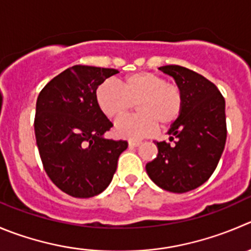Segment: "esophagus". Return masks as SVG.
I'll return each instance as SVG.
<instances>
[{
    "label": "esophagus",
    "mask_w": 251,
    "mask_h": 251,
    "mask_svg": "<svg viewBox=\"0 0 251 251\" xmlns=\"http://www.w3.org/2000/svg\"><path fill=\"white\" fill-rule=\"evenodd\" d=\"M142 144V142H134V140H130L129 142V148H137V147H139V145Z\"/></svg>",
    "instance_id": "esophagus-1"
}]
</instances>
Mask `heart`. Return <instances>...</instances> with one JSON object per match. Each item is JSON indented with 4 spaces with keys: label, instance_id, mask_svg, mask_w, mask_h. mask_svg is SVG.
I'll return each instance as SVG.
<instances>
[{
    "label": "heart",
    "instance_id": "obj_1",
    "mask_svg": "<svg viewBox=\"0 0 251 251\" xmlns=\"http://www.w3.org/2000/svg\"><path fill=\"white\" fill-rule=\"evenodd\" d=\"M96 102L108 118L126 116L133 106L138 114L119 119L114 127L117 137L140 140L157 129L169 128L178 121L183 109L180 87L154 73H135L124 77L122 87L111 80L96 90Z\"/></svg>",
    "mask_w": 251,
    "mask_h": 251
}]
</instances>
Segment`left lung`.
<instances>
[{
	"label": "left lung",
	"mask_w": 251,
	"mask_h": 251,
	"mask_svg": "<svg viewBox=\"0 0 251 251\" xmlns=\"http://www.w3.org/2000/svg\"><path fill=\"white\" fill-rule=\"evenodd\" d=\"M159 70L175 78L183 109L168 132L171 143L154 142L159 152L145 168L159 187L183 193L206 182L218 165L226 139V101L213 82L190 69Z\"/></svg>",
	"instance_id": "1"
}]
</instances>
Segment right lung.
<instances>
[{
	"instance_id": "obj_1",
	"label": "right lung",
	"mask_w": 251,
	"mask_h": 251,
	"mask_svg": "<svg viewBox=\"0 0 251 251\" xmlns=\"http://www.w3.org/2000/svg\"><path fill=\"white\" fill-rule=\"evenodd\" d=\"M116 69L75 65L44 86L37 100L34 133L43 168L63 192L88 199L106 190L127 140L103 138L113 124L96 90Z\"/></svg>"
}]
</instances>
